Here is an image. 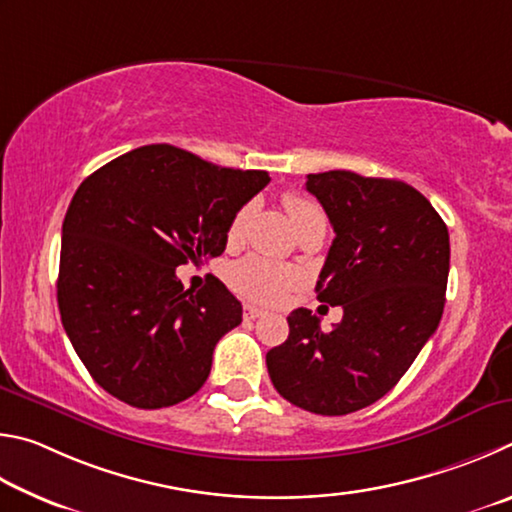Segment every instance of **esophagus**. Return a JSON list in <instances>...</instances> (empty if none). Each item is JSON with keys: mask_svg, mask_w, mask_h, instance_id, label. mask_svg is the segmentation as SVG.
Segmentation results:
<instances>
[{"mask_svg": "<svg viewBox=\"0 0 512 512\" xmlns=\"http://www.w3.org/2000/svg\"><path fill=\"white\" fill-rule=\"evenodd\" d=\"M263 315H265V310H263V308L249 306V303H247L245 308H242V317H245V319H258V317H263Z\"/></svg>", "mask_w": 512, "mask_h": 512, "instance_id": "obj_1", "label": "esophagus"}]
</instances>
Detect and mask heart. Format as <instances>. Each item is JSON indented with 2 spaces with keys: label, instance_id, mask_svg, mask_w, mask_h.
I'll return each mask as SVG.
<instances>
[{
  "label": "heart",
  "instance_id": "heart-1",
  "mask_svg": "<svg viewBox=\"0 0 512 512\" xmlns=\"http://www.w3.org/2000/svg\"><path fill=\"white\" fill-rule=\"evenodd\" d=\"M283 206L290 215L294 229H299L301 224L310 218V215L321 213L315 204L297 193L283 195ZM249 209H251L249 204L240 206L236 215L231 218L229 229H227L229 245H236V242L240 240L242 227H245V222L249 218ZM229 283L233 290L242 294V297L270 303V301L281 299L283 294L288 292V288L294 283V272L290 270V267L267 261V258L251 256V258H245V261L231 265Z\"/></svg>",
  "mask_w": 512,
  "mask_h": 512
}]
</instances>
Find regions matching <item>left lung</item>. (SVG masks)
<instances>
[{
    "instance_id": "left-lung-1",
    "label": "left lung",
    "mask_w": 512,
    "mask_h": 512,
    "mask_svg": "<svg viewBox=\"0 0 512 512\" xmlns=\"http://www.w3.org/2000/svg\"><path fill=\"white\" fill-rule=\"evenodd\" d=\"M335 240L317 299L342 306L333 330L297 308L290 335L267 353L285 400L312 414L344 416L396 387L434 335L445 306L450 233L423 193L400 179L351 170L308 175Z\"/></svg>"
}]
</instances>
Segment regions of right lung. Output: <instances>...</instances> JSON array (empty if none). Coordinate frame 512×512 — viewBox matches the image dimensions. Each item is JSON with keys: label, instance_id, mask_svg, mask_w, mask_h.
<instances>
[{"label": "right lung", "instance_id": "1", "mask_svg": "<svg viewBox=\"0 0 512 512\" xmlns=\"http://www.w3.org/2000/svg\"><path fill=\"white\" fill-rule=\"evenodd\" d=\"M267 184L265 170L222 168L152 143L78 186L62 222L58 308L107 393L161 409L200 391L242 306L215 276L200 292L184 290L175 267L220 256L231 218Z\"/></svg>", "mask_w": 512, "mask_h": 512}]
</instances>
